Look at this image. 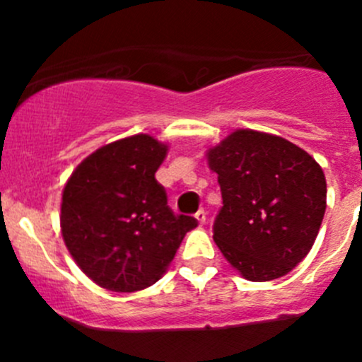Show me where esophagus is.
<instances>
[{"instance_id":"34e87169","label":"esophagus","mask_w":362,"mask_h":362,"mask_svg":"<svg viewBox=\"0 0 362 362\" xmlns=\"http://www.w3.org/2000/svg\"><path fill=\"white\" fill-rule=\"evenodd\" d=\"M196 221H198L202 226L204 224V222H206V211H204L203 208H202V210L196 211Z\"/></svg>"}]
</instances>
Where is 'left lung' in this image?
<instances>
[{"label": "left lung", "instance_id": "1", "mask_svg": "<svg viewBox=\"0 0 362 362\" xmlns=\"http://www.w3.org/2000/svg\"><path fill=\"white\" fill-rule=\"evenodd\" d=\"M222 208L214 240L252 282L287 275L305 259L326 211L322 168L303 148L273 134L238 129L208 152Z\"/></svg>", "mask_w": 362, "mask_h": 362}]
</instances>
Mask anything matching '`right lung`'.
<instances>
[{
	"label": "right lung",
	"mask_w": 362,
	"mask_h": 362,
	"mask_svg": "<svg viewBox=\"0 0 362 362\" xmlns=\"http://www.w3.org/2000/svg\"><path fill=\"white\" fill-rule=\"evenodd\" d=\"M166 145L148 134L113 141L76 166L63 191L61 229L69 254L98 286L145 289L173 261L198 221L175 215L156 180Z\"/></svg>",
	"instance_id": "add662e5"
}]
</instances>
